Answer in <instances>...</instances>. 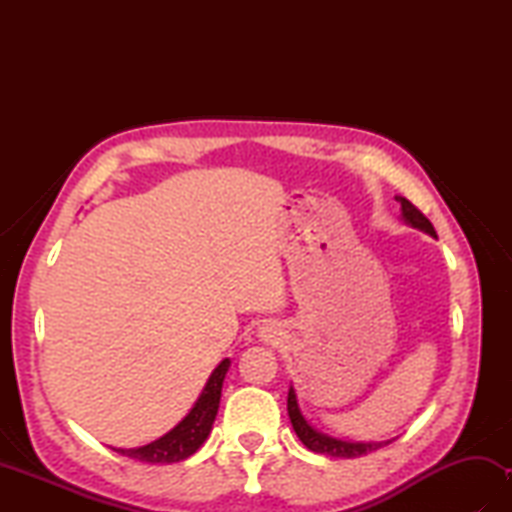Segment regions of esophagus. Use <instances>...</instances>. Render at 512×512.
Returning <instances> with one entry per match:
<instances>
[{
    "mask_svg": "<svg viewBox=\"0 0 512 512\" xmlns=\"http://www.w3.org/2000/svg\"><path fill=\"white\" fill-rule=\"evenodd\" d=\"M273 336H275L273 328H268V325H266V328H262V339L264 341H273Z\"/></svg>",
    "mask_w": 512,
    "mask_h": 512,
    "instance_id": "obj_1",
    "label": "esophagus"
}]
</instances>
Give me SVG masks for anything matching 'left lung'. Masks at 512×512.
<instances>
[{"label": "left lung", "instance_id": "1", "mask_svg": "<svg viewBox=\"0 0 512 512\" xmlns=\"http://www.w3.org/2000/svg\"><path fill=\"white\" fill-rule=\"evenodd\" d=\"M402 206V217H405V222L411 224L413 228H420V231L429 233L436 237V228H433V224L424 217V213L420 209H416L407 198H396ZM288 416H290V422H292V429H295V433L299 436V440L306 444V447L314 453H323V455H332V458H361V455H367L372 453L380 447H385V444H389L391 440L387 442H345V440H336V438H330L325 436V433H319L317 429H312L308 420L303 418V413L297 405V396H295V389L290 387L288 391Z\"/></svg>", "mask_w": 512, "mask_h": 512}]
</instances>
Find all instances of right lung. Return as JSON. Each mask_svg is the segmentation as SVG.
Instances as JSON below:
<instances>
[{"label": "right lung", "instance_id": "add662e5", "mask_svg": "<svg viewBox=\"0 0 512 512\" xmlns=\"http://www.w3.org/2000/svg\"><path fill=\"white\" fill-rule=\"evenodd\" d=\"M231 361H224L213 369L209 383L202 389V394L195 402V407L189 411V416L184 418L178 427H173L169 433H165L160 440L147 444V447L138 449H114L116 453L125 455V458H134L138 462L149 464H171L187 460L202 447V442L211 433L213 420L217 416V407H220L222 396V383L228 372Z\"/></svg>", "mask_w": 512, "mask_h": 512}]
</instances>
